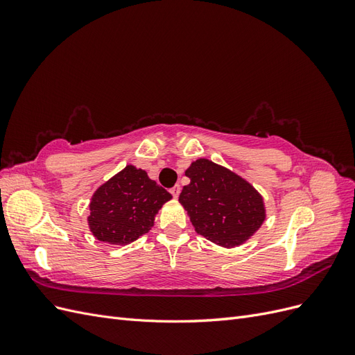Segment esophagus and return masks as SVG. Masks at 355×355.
Segmentation results:
<instances>
[{"label": "esophagus", "instance_id": "1", "mask_svg": "<svg viewBox=\"0 0 355 355\" xmlns=\"http://www.w3.org/2000/svg\"><path fill=\"white\" fill-rule=\"evenodd\" d=\"M170 192H171V196H173L175 198H178L179 194H180V187H179V185H175L173 188L170 189Z\"/></svg>", "mask_w": 355, "mask_h": 355}]
</instances>
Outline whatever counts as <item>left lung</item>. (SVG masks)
<instances>
[{
  "label": "left lung",
  "instance_id": "1",
  "mask_svg": "<svg viewBox=\"0 0 355 355\" xmlns=\"http://www.w3.org/2000/svg\"><path fill=\"white\" fill-rule=\"evenodd\" d=\"M189 184L179 202L196 231L220 247H239L253 237L266 218L263 197L232 170L207 158L192 161L185 170Z\"/></svg>",
  "mask_w": 355,
  "mask_h": 355
}]
</instances>
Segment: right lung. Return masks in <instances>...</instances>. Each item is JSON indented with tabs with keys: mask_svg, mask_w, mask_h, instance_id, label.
Returning <instances> with one entry per match:
<instances>
[{
	"mask_svg": "<svg viewBox=\"0 0 355 355\" xmlns=\"http://www.w3.org/2000/svg\"><path fill=\"white\" fill-rule=\"evenodd\" d=\"M171 194L146 171L127 164L94 191L90 201L89 228L96 240L125 245L154 227L158 210Z\"/></svg>",
	"mask_w": 355,
	"mask_h": 355,
	"instance_id": "right-lung-1",
	"label": "right lung"
}]
</instances>
